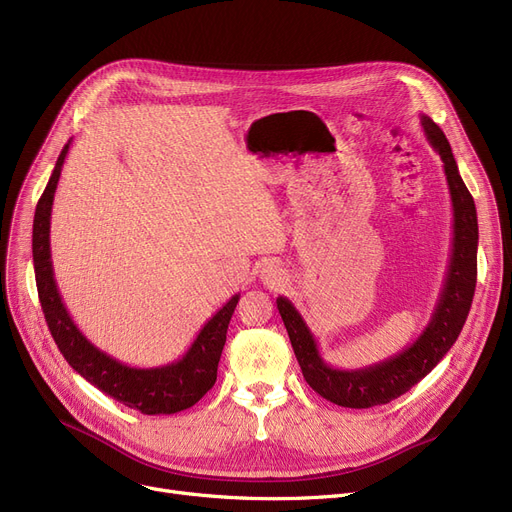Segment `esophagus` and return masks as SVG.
<instances>
[{"mask_svg":"<svg viewBox=\"0 0 512 512\" xmlns=\"http://www.w3.org/2000/svg\"><path fill=\"white\" fill-rule=\"evenodd\" d=\"M259 278H261V282H263L267 288L278 290V288L284 284L286 274L280 270L278 265H274V263H265V265L261 267Z\"/></svg>","mask_w":512,"mask_h":512,"instance_id":"1","label":"esophagus"}]
</instances>
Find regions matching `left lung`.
I'll return each instance as SVG.
<instances>
[{
  "label": "left lung",
  "mask_w": 512,
  "mask_h": 512,
  "mask_svg": "<svg viewBox=\"0 0 512 512\" xmlns=\"http://www.w3.org/2000/svg\"><path fill=\"white\" fill-rule=\"evenodd\" d=\"M425 139L442 157L452 201V249L440 299L421 336L386 361L363 369H334L319 355L315 336L305 319L286 297H278V311L286 326L292 351L297 355L303 378L326 400L338 407L369 409L409 392L432 371L459 338L471 309L477 282V211L471 193L459 174L450 143L440 126L421 116Z\"/></svg>",
  "instance_id": "left-lung-1"
}]
</instances>
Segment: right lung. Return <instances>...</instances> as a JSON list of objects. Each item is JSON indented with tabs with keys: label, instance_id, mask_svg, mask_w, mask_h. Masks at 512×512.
<instances>
[{
	"label": "right lung",
	"instance_id": "1",
	"mask_svg": "<svg viewBox=\"0 0 512 512\" xmlns=\"http://www.w3.org/2000/svg\"><path fill=\"white\" fill-rule=\"evenodd\" d=\"M70 143L72 139L66 143L56 161V168H53L51 178L37 203L33 222L35 278L49 332L70 367L83 375L95 388L122 402L124 407L137 409L143 415H172L193 407L195 402H199L211 390L215 380H218V363L226 344L230 317L236 309L240 294H234L207 321L191 348L174 363L149 369L130 367L91 344L87 336L76 328L70 313L66 311L56 278H53L49 249L51 205Z\"/></svg>",
	"mask_w": 512,
	"mask_h": 512
}]
</instances>
